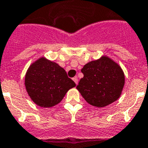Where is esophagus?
Returning a JSON list of instances; mask_svg holds the SVG:
<instances>
[{
    "instance_id": "34e87169",
    "label": "esophagus",
    "mask_w": 148,
    "mask_h": 148,
    "mask_svg": "<svg viewBox=\"0 0 148 148\" xmlns=\"http://www.w3.org/2000/svg\"><path fill=\"white\" fill-rule=\"evenodd\" d=\"M73 80H74V83H75V84H77L78 80H77V77H75L73 78Z\"/></svg>"
}]
</instances>
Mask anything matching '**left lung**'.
Segmentation results:
<instances>
[{"label":"left lung","instance_id":"left-lung-1","mask_svg":"<svg viewBox=\"0 0 148 148\" xmlns=\"http://www.w3.org/2000/svg\"><path fill=\"white\" fill-rule=\"evenodd\" d=\"M84 77L77 89L89 104L105 107L116 101L125 85V74L119 64L107 56L88 62L81 69Z\"/></svg>","mask_w":148,"mask_h":148}]
</instances>
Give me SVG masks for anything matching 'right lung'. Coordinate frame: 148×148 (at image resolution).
<instances>
[{
  "instance_id": "1",
  "label": "right lung",
  "mask_w": 148,
  "mask_h": 148,
  "mask_svg": "<svg viewBox=\"0 0 148 148\" xmlns=\"http://www.w3.org/2000/svg\"><path fill=\"white\" fill-rule=\"evenodd\" d=\"M75 86L64 68L45 57L33 62L25 76L28 95L36 105L43 108L58 104L66 93Z\"/></svg>"
}]
</instances>
